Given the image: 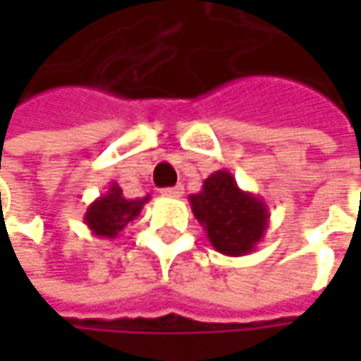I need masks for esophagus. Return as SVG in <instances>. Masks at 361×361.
Segmentation results:
<instances>
[{
    "label": "esophagus",
    "instance_id": "34e87169",
    "mask_svg": "<svg viewBox=\"0 0 361 361\" xmlns=\"http://www.w3.org/2000/svg\"><path fill=\"white\" fill-rule=\"evenodd\" d=\"M163 194H165V196H176V198H178V196L183 194V185L178 183V185H173V188H165V190H163Z\"/></svg>",
    "mask_w": 361,
    "mask_h": 361
}]
</instances>
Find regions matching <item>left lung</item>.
<instances>
[{"mask_svg":"<svg viewBox=\"0 0 361 361\" xmlns=\"http://www.w3.org/2000/svg\"><path fill=\"white\" fill-rule=\"evenodd\" d=\"M188 200L211 247L221 255H249L267 232L269 209L265 200L245 192L230 171L211 173L200 192L190 194Z\"/></svg>","mask_w":361,"mask_h":361,"instance_id":"8db88e82","label":"left lung"}]
</instances>
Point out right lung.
<instances>
[{
  "label": "right lung",
  "instance_id": "obj_1",
  "mask_svg": "<svg viewBox=\"0 0 361 361\" xmlns=\"http://www.w3.org/2000/svg\"><path fill=\"white\" fill-rule=\"evenodd\" d=\"M150 200V194L144 198H125L116 181H112L106 194L98 196L85 211L83 221L90 232L98 238L114 240L129 221H133L142 207Z\"/></svg>",
  "mask_w": 361,
  "mask_h": 361
}]
</instances>
